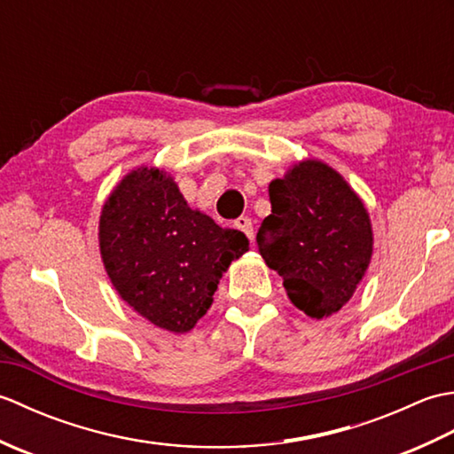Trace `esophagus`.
<instances>
[{
    "label": "esophagus",
    "instance_id": "obj_1",
    "mask_svg": "<svg viewBox=\"0 0 454 454\" xmlns=\"http://www.w3.org/2000/svg\"><path fill=\"white\" fill-rule=\"evenodd\" d=\"M234 226L239 230V232H244V234L247 236L249 242H254V238H255V230H254L252 220H249L247 216H239V218L234 222Z\"/></svg>",
    "mask_w": 454,
    "mask_h": 454
}]
</instances>
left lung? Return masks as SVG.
Returning a JSON list of instances; mask_svg holds the SVG:
<instances>
[{"label": "left lung", "instance_id": "obj_1", "mask_svg": "<svg viewBox=\"0 0 454 454\" xmlns=\"http://www.w3.org/2000/svg\"><path fill=\"white\" fill-rule=\"evenodd\" d=\"M271 215L259 254L283 277L286 294L310 317L330 316L353 296L372 255L371 220L340 173L306 160L269 185Z\"/></svg>", "mask_w": 454, "mask_h": 454}]
</instances>
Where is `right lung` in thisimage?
Segmentation results:
<instances>
[{
    "label": "right lung",
    "mask_w": 454,
    "mask_h": 454,
    "mask_svg": "<svg viewBox=\"0 0 454 454\" xmlns=\"http://www.w3.org/2000/svg\"><path fill=\"white\" fill-rule=\"evenodd\" d=\"M99 246L122 301L153 325L183 333L207 314L222 273L247 252V238L191 210L163 171L142 168L105 202Z\"/></svg>",
    "instance_id": "right-lung-1"
}]
</instances>
